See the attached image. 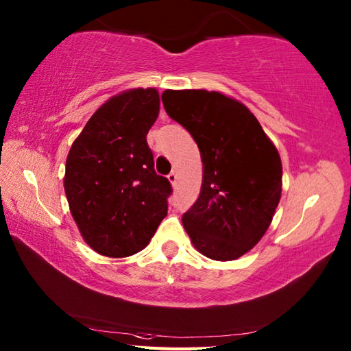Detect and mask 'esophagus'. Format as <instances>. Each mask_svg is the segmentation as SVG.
<instances>
[{
    "label": "esophagus",
    "instance_id": "34e87169",
    "mask_svg": "<svg viewBox=\"0 0 351 351\" xmlns=\"http://www.w3.org/2000/svg\"><path fill=\"white\" fill-rule=\"evenodd\" d=\"M169 178V181H170V184H176V180H178V175H176V171H171V173L167 176Z\"/></svg>",
    "mask_w": 351,
    "mask_h": 351
}]
</instances>
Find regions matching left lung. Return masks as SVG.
<instances>
[{"mask_svg":"<svg viewBox=\"0 0 351 351\" xmlns=\"http://www.w3.org/2000/svg\"><path fill=\"white\" fill-rule=\"evenodd\" d=\"M162 104L201 152V192L184 213L182 226L204 256L238 259L264 237L281 199L278 149L256 117L221 92L169 88Z\"/></svg>","mask_w":351,"mask_h":351,"instance_id":"1","label":"left lung"}]
</instances>
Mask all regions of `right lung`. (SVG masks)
I'll use <instances>...</instances> for the list:
<instances>
[{"mask_svg":"<svg viewBox=\"0 0 351 351\" xmlns=\"http://www.w3.org/2000/svg\"><path fill=\"white\" fill-rule=\"evenodd\" d=\"M158 114L155 87L129 88L107 99L70 147V213L86 244L103 256L144 250L167 215L170 182L156 175L147 145Z\"/></svg>","mask_w":351,"mask_h":351,"instance_id":"1","label":"right lung"}]
</instances>
